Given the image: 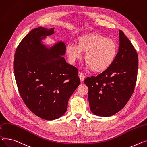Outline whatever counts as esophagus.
Here are the masks:
<instances>
[{"mask_svg": "<svg viewBox=\"0 0 147 147\" xmlns=\"http://www.w3.org/2000/svg\"><path fill=\"white\" fill-rule=\"evenodd\" d=\"M79 77H80V79L81 81H84V79H85V76L82 73H80L79 74Z\"/></svg>", "mask_w": 147, "mask_h": 147, "instance_id": "34e87169", "label": "esophagus"}]
</instances>
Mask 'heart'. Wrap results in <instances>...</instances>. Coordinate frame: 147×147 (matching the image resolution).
I'll list each match as a JSON object with an SVG mask.
<instances>
[{
  "label": "heart",
  "instance_id": "obj_1",
  "mask_svg": "<svg viewBox=\"0 0 147 147\" xmlns=\"http://www.w3.org/2000/svg\"><path fill=\"white\" fill-rule=\"evenodd\" d=\"M66 52L72 63L81 58L82 53H85L84 59L87 62V67L94 72H102L115 62L118 48L113 40L100 34L91 33L79 37L76 45L68 43Z\"/></svg>",
  "mask_w": 147,
  "mask_h": 147
}]
</instances>
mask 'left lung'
<instances>
[{"label": "left lung", "instance_id": "8db88e82", "mask_svg": "<svg viewBox=\"0 0 147 147\" xmlns=\"http://www.w3.org/2000/svg\"><path fill=\"white\" fill-rule=\"evenodd\" d=\"M119 47L113 63L97 76L84 81L90 110L95 115H114L127 104L136 85L138 59L134 46L119 30Z\"/></svg>", "mask_w": 147, "mask_h": 147}]
</instances>
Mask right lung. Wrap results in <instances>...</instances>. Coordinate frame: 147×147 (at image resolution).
Wrapping results in <instances>:
<instances>
[{
    "mask_svg": "<svg viewBox=\"0 0 147 147\" xmlns=\"http://www.w3.org/2000/svg\"><path fill=\"white\" fill-rule=\"evenodd\" d=\"M54 32V28L32 30L17 47L14 57L15 78L22 99L34 114L47 120L65 113L80 83L77 68L62 57L65 43L60 41L48 48L42 42Z\"/></svg>",
    "mask_w": 147,
    "mask_h": 147,
    "instance_id": "1",
    "label": "right lung"
}]
</instances>
